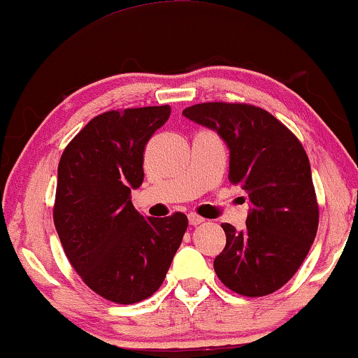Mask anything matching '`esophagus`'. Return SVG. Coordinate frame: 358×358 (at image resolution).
Segmentation results:
<instances>
[{
	"instance_id": "34e87169",
	"label": "esophagus",
	"mask_w": 358,
	"mask_h": 358,
	"mask_svg": "<svg viewBox=\"0 0 358 358\" xmlns=\"http://www.w3.org/2000/svg\"><path fill=\"white\" fill-rule=\"evenodd\" d=\"M188 222H190V225H200L202 222H205L203 217L196 215V213H188Z\"/></svg>"
}]
</instances>
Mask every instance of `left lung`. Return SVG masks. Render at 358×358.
<instances>
[{"instance_id": "left-lung-1", "label": "left lung", "mask_w": 358, "mask_h": 358, "mask_svg": "<svg viewBox=\"0 0 358 358\" xmlns=\"http://www.w3.org/2000/svg\"><path fill=\"white\" fill-rule=\"evenodd\" d=\"M183 116L215 129L231 150L229 180L248 192L244 231L222 224L217 276L242 296L274 293L294 276L313 244L318 202L299 139L268 110L245 102H202Z\"/></svg>"}]
</instances>
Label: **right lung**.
I'll return each instance as SVG.
<instances>
[{"instance_id":"right-lung-1","label":"right lung","mask_w":358,"mask_h":358,"mask_svg":"<svg viewBox=\"0 0 358 358\" xmlns=\"http://www.w3.org/2000/svg\"><path fill=\"white\" fill-rule=\"evenodd\" d=\"M170 106L117 109L85 124L62 153L53 222L82 281L99 296L133 305L165 281L188 227L182 212L155 219L131 203L143 183V153Z\"/></svg>"}]
</instances>
